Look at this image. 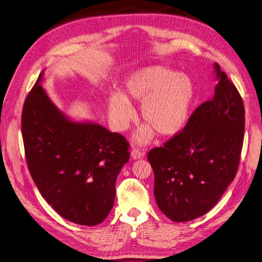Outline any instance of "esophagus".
Returning <instances> with one entry per match:
<instances>
[{
    "instance_id": "obj_1",
    "label": "esophagus",
    "mask_w": 262,
    "mask_h": 262,
    "mask_svg": "<svg viewBox=\"0 0 262 262\" xmlns=\"http://www.w3.org/2000/svg\"><path fill=\"white\" fill-rule=\"evenodd\" d=\"M143 156H144V152L141 151V150L138 149V148H134V149L132 150V157H133L135 160H136V159H141Z\"/></svg>"
}]
</instances>
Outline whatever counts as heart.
Instances as JSON below:
<instances>
[{
  "label": "heart",
  "mask_w": 262,
  "mask_h": 262,
  "mask_svg": "<svg viewBox=\"0 0 262 262\" xmlns=\"http://www.w3.org/2000/svg\"><path fill=\"white\" fill-rule=\"evenodd\" d=\"M195 99V84L188 74L164 66H151L132 73L123 84L122 95L109 98V114L119 130L127 128L134 112L128 102L138 101L144 127L137 136L147 141L156 130L170 136L185 126Z\"/></svg>",
  "instance_id": "obj_1"
}]
</instances>
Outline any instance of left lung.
<instances>
[{"instance_id": "1", "label": "left lung", "mask_w": 262, "mask_h": 262, "mask_svg": "<svg viewBox=\"0 0 262 262\" xmlns=\"http://www.w3.org/2000/svg\"><path fill=\"white\" fill-rule=\"evenodd\" d=\"M215 96L193 111L185 127L148 152L154 196L175 222L205 215L235 178L243 148V99L226 72L215 64Z\"/></svg>"}]
</instances>
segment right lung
<instances>
[{"label": "right lung", "mask_w": 262, "mask_h": 262, "mask_svg": "<svg viewBox=\"0 0 262 262\" xmlns=\"http://www.w3.org/2000/svg\"><path fill=\"white\" fill-rule=\"evenodd\" d=\"M38 75L21 114L25 156L42 196L62 218L99 225L114 203L115 181L129 142L97 124L73 123L48 99Z\"/></svg>", "instance_id": "add662e5"}]
</instances>
